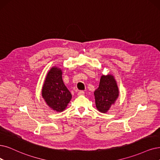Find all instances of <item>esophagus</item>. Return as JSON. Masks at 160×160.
<instances>
[{
  "label": "esophagus",
  "mask_w": 160,
  "mask_h": 160,
  "mask_svg": "<svg viewBox=\"0 0 160 160\" xmlns=\"http://www.w3.org/2000/svg\"><path fill=\"white\" fill-rule=\"evenodd\" d=\"M85 94V92L83 91H79V92H78V95H83Z\"/></svg>",
  "instance_id": "esophagus-1"
}]
</instances>
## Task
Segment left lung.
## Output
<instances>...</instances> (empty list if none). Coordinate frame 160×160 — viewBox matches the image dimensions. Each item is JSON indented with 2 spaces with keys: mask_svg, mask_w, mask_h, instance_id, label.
I'll use <instances>...</instances> for the list:
<instances>
[{
  "mask_svg": "<svg viewBox=\"0 0 160 160\" xmlns=\"http://www.w3.org/2000/svg\"><path fill=\"white\" fill-rule=\"evenodd\" d=\"M94 94L97 108L102 113H106L119 96L118 87L113 76L102 75L99 87Z\"/></svg>",
  "mask_w": 160,
  "mask_h": 160,
  "instance_id": "left-lung-1",
  "label": "left lung"
}]
</instances>
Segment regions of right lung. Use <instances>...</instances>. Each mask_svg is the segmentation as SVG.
I'll return each mask as SVG.
<instances>
[{"mask_svg": "<svg viewBox=\"0 0 160 160\" xmlns=\"http://www.w3.org/2000/svg\"><path fill=\"white\" fill-rule=\"evenodd\" d=\"M62 72L60 68H52L48 72L42 89V96L52 110L62 112L66 109L72 94L63 83Z\"/></svg>", "mask_w": 160, "mask_h": 160, "instance_id": "add662e5", "label": "right lung"}]
</instances>
